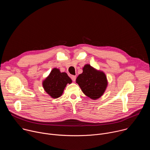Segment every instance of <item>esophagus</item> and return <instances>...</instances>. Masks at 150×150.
<instances>
[{
  "instance_id": "1",
  "label": "esophagus",
  "mask_w": 150,
  "mask_h": 150,
  "mask_svg": "<svg viewBox=\"0 0 150 150\" xmlns=\"http://www.w3.org/2000/svg\"><path fill=\"white\" fill-rule=\"evenodd\" d=\"M76 76H75V75H71V79H72V81H75V80H76Z\"/></svg>"
}]
</instances>
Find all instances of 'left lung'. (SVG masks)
I'll return each instance as SVG.
<instances>
[{"label":"left lung","instance_id":"obj_1","mask_svg":"<svg viewBox=\"0 0 150 150\" xmlns=\"http://www.w3.org/2000/svg\"><path fill=\"white\" fill-rule=\"evenodd\" d=\"M76 82L83 94L94 100L103 95L108 85L105 73L97 70L90 64L84 65L82 73L78 76Z\"/></svg>","mask_w":150,"mask_h":150}]
</instances>
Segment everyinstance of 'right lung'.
I'll return each mask as SVG.
<instances>
[{"label":"right lung","mask_w":150,"mask_h":150,"mask_svg":"<svg viewBox=\"0 0 150 150\" xmlns=\"http://www.w3.org/2000/svg\"><path fill=\"white\" fill-rule=\"evenodd\" d=\"M72 82L66 72H61L58 68H54L42 81V85L47 94L53 98H57L62 95L67 85Z\"/></svg>","instance_id":"obj_1"}]
</instances>
